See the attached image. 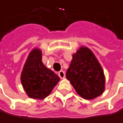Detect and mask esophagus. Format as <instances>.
<instances>
[{"mask_svg": "<svg viewBox=\"0 0 123 123\" xmlns=\"http://www.w3.org/2000/svg\"><path fill=\"white\" fill-rule=\"evenodd\" d=\"M58 75H59V77H60L61 79L64 78V77H65V76H66L65 72H63V71H60V72H58Z\"/></svg>", "mask_w": 123, "mask_h": 123, "instance_id": "obj_1", "label": "esophagus"}]
</instances>
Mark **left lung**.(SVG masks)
Returning <instances> with one entry per match:
<instances>
[{
  "instance_id": "left-lung-1",
  "label": "left lung",
  "mask_w": 123,
  "mask_h": 123,
  "mask_svg": "<svg viewBox=\"0 0 123 123\" xmlns=\"http://www.w3.org/2000/svg\"><path fill=\"white\" fill-rule=\"evenodd\" d=\"M72 57L66 78L77 93L87 100L102 94L105 90L104 72L92 51L82 46Z\"/></svg>"
}]
</instances>
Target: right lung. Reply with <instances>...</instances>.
<instances>
[{
    "label": "right lung",
    "instance_id": "right-lung-1",
    "mask_svg": "<svg viewBox=\"0 0 123 123\" xmlns=\"http://www.w3.org/2000/svg\"><path fill=\"white\" fill-rule=\"evenodd\" d=\"M27 95L33 99L46 98L57 84L60 77L42 62L40 49H33L23 66L20 77Z\"/></svg>",
    "mask_w": 123,
    "mask_h": 123
}]
</instances>
